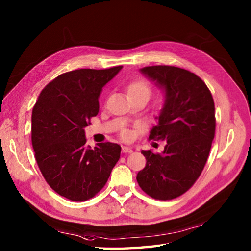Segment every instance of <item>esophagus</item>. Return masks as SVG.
<instances>
[{"label":"esophagus","instance_id":"34e87169","mask_svg":"<svg viewBox=\"0 0 251 251\" xmlns=\"http://www.w3.org/2000/svg\"><path fill=\"white\" fill-rule=\"evenodd\" d=\"M122 152H123V153H125V154H129V153H132V152H133V150H132L130 147H126V146H124V147H122Z\"/></svg>","mask_w":251,"mask_h":251}]
</instances>
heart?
I'll return each instance as SVG.
<instances>
[{"instance_id":"obj_1","label":"heart","mask_w":251,"mask_h":251,"mask_svg":"<svg viewBox=\"0 0 251 251\" xmlns=\"http://www.w3.org/2000/svg\"><path fill=\"white\" fill-rule=\"evenodd\" d=\"M127 91L129 96H145L147 97V98H149L152 92V87L150 82L147 81L146 79L137 78L129 83ZM122 136L124 139H128V137L130 136V133H129L127 130H124L122 132Z\"/></svg>"}]
</instances>
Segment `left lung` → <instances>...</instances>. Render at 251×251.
Masks as SVG:
<instances>
[{
  "mask_svg": "<svg viewBox=\"0 0 251 251\" xmlns=\"http://www.w3.org/2000/svg\"><path fill=\"white\" fill-rule=\"evenodd\" d=\"M141 72L166 93L149 135L166 141V146L161 153L142 150L147 163L136 180L150 197L171 200L192 188L206 164L215 136V103L203 80L190 71L152 66Z\"/></svg>",
  "mask_w": 251,
  "mask_h": 251,
  "instance_id": "8db88e82",
  "label": "left lung"
}]
</instances>
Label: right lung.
Segmentation results:
<instances>
[{
	"label": "right lung",
	"mask_w": 251,
	"mask_h": 251,
	"mask_svg": "<svg viewBox=\"0 0 251 251\" xmlns=\"http://www.w3.org/2000/svg\"><path fill=\"white\" fill-rule=\"evenodd\" d=\"M122 68L63 73L45 86L32 110L31 140L37 166L52 190L72 201L98 194L120 158L118 144L87 147L84 128L98 115L102 87Z\"/></svg>",
	"instance_id": "add662e5"
}]
</instances>
